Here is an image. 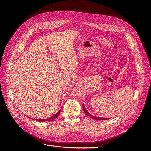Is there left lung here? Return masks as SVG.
<instances>
[{"label": "left lung", "mask_w": 151, "mask_h": 151, "mask_svg": "<svg viewBox=\"0 0 151 151\" xmlns=\"http://www.w3.org/2000/svg\"><path fill=\"white\" fill-rule=\"evenodd\" d=\"M83 111H84V113H85L87 116H88L91 117L92 119H94V120H96V121H97V120H99V121H100V120H108V119H109V118H101V117H99L94 116L91 114L88 111H87V109L84 108L83 104Z\"/></svg>", "instance_id": "obj_1"}]
</instances>
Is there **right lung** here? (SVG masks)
Wrapping results in <instances>:
<instances>
[{
  "label": "right lung",
  "instance_id": "obj_1",
  "mask_svg": "<svg viewBox=\"0 0 151 151\" xmlns=\"http://www.w3.org/2000/svg\"><path fill=\"white\" fill-rule=\"evenodd\" d=\"M60 109L59 111L56 114H54L53 116H52L51 117H49L47 119H37V121H52L54 120L55 118H57L58 117V116L60 114Z\"/></svg>",
  "mask_w": 151,
  "mask_h": 151
}]
</instances>
